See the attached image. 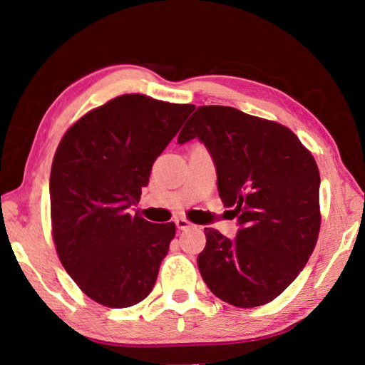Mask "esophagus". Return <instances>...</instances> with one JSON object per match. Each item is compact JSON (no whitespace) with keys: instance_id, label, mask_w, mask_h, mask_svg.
Wrapping results in <instances>:
<instances>
[{"instance_id":"esophagus-1","label":"esophagus","mask_w":365,"mask_h":365,"mask_svg":"<svg viewBox=\"0 0 365 365\" xmlns=\"http://www.w3.org/2000/svg\"><path fill=\"white\" fill-rule=\"evenodd\" d=\"M175 223H176V227L181 229V230H185V229H189V227L193 226V225L190 223V221L185 220V218H176Z\"/></svg>"}]
</instances>
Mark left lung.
Masks as SVG:
<instances>
[{"instance_id":"1","label":"left lung","mask_w":365,"mask_h":365,"mask_svg":"<svg viewBox=\"0 0 365 365\" xmlns=\"http://www.w3.org/2000/svg\"><path fill=\"white\" fill-rule=\"evenodd\" d=\"M193 138L210 152L220 198L242 226L235 240L204 229L201 277L234 307L269 304L304 269L317 243L321 176L314 158L285 125L232 106H198L178 142Z\"/></svg>"}]
</instances>
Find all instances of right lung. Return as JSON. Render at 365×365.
<instances>
[{
  "label": "right lung",
  "instance_id": "obj_1",
  "mask_svg": "<svg viewBox=\"0 0 365 365\" xmlns=\"http://www.w3.org/2000/svg\"><path fill=\"white\" fill-rule=\"evenodd\" d=\"M195 105L123 94L88 111L61 138L51 167V225L58 259L97 304L127 308L152 292L175 237L128 207Z\"/></svg>",
  "mask_w": 365,
  "mask_h": 365
}]
</instances>
